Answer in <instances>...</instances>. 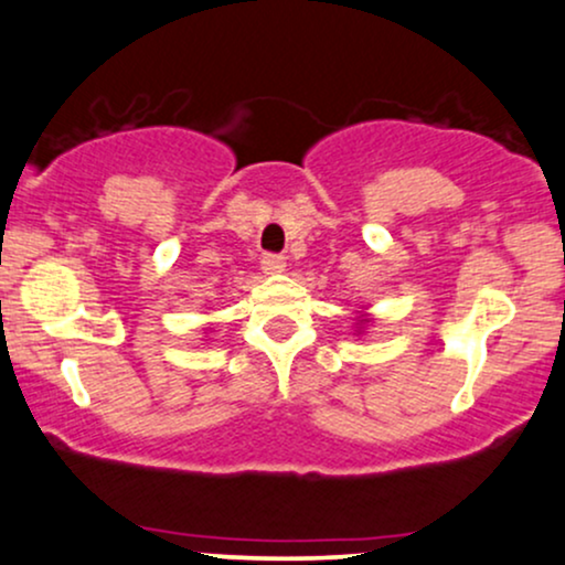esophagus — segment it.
<instances>
[{
	"mask_svg": "<svg viewBox=\"0 0 565 565\" xmlns=\"http://www.w3.org/2000/svg\"><path fill=\"white\" fill-rule=\"evenodd\" d=\"M260 265H263V270L268 276H278V274H284V270H287V257L268 252V255H263Z\"/></svg>",
	"mask_w": 565,
	"mask_h": 565,
	"instance_id": "1",
	"label": "esophagus"
}]
</instances>
